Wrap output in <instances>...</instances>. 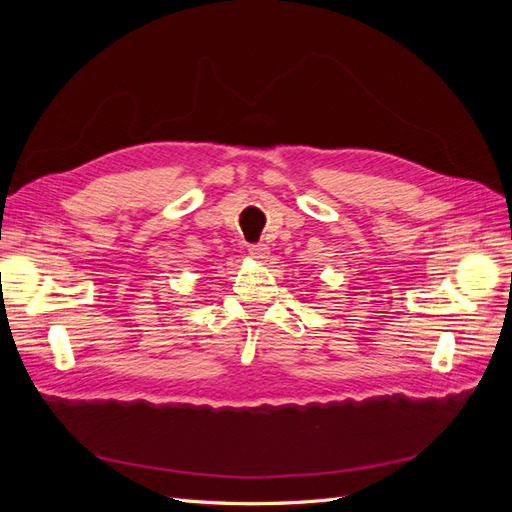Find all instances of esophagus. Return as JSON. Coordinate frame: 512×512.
Returning a JSON list of instances; mask_svg holds the SVG:
<instances>
[{
	"label": "esophagus",
	"mask_w": 512,
	"mask_h": 512,
	"mask_svg": "<svg viewBox=\"0 0 512 512\" xmlns=\"http://www.w3.org/2000/svg\"><path fill=\"white\" fill-rule=\"evenodd\" d=\"M247 252H250V256H252L254 260H258V262L269 258V247H267L265 243H252V245H247Z\"/></svg>",
	"instance_id": "obj_1"
}]
</instances>
